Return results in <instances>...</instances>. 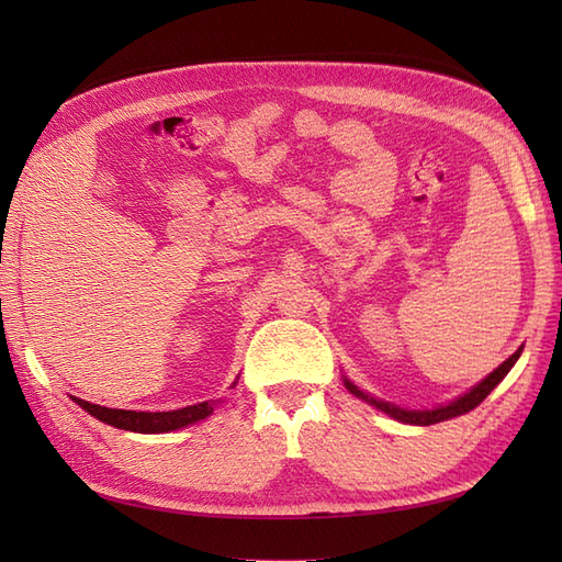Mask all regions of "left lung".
<instances>
[{"instance_id": "left-lung-1", "label": "left lung", "mask_w": 562, "mask_h": 562, "mask_svg": "<svg viewBox=\"0 0 562 562\" xmlns=\"http://www.w3.org/2000/svg\"><path fill=\"white\" fill-rule=\"evenodd\" d=\"M520 351H522V347H520L514 356H508V359H506L499 368L492 370L483 382H479L473 389H469L464 396L454 398V401L448 403V405H438V407H434V411H405V407H398V405H394V403L372 398V396L363 394V391H361L359 386H356L353 382H349L347 378H345V386L351 391L353 396H359V398H363L366 403L375 405L378 411L386 413L389 417H394V419H398V422H403V424H417V427H429V424H438V422H446V419H452V417H459V415H467L469 411H473V407H479V405L487 398L490 391L495 389V386L508 375V370H512L514 363L520 359Z\"/></svg>"}]
</instances>
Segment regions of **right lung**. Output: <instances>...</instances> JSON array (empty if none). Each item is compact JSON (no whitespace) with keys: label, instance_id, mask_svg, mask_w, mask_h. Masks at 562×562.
Wrapping results in <instances>:
<instances>
[{"label":"right lung","instance_id":"add662e5","mask_svg":"<svg viewBox=\"0 0 562 562\" xmlns=\"http://www.w3.org/2000/svg\"><path fill=\"white\" fill-rule=\"evenodd\" d=\"M236 384V382H234ZM72 401L83 407L91 417L110 424V427L124 429V431H138V434H164V431H176L187 427V424H194L199 419H206L215 403L203 401L196 405H187L180 407V411H171V413H135V411H116V407H103L89 403L83 398H75Z\"/></svg>","mask_w":562,"mask_h":562}]
</instances>
